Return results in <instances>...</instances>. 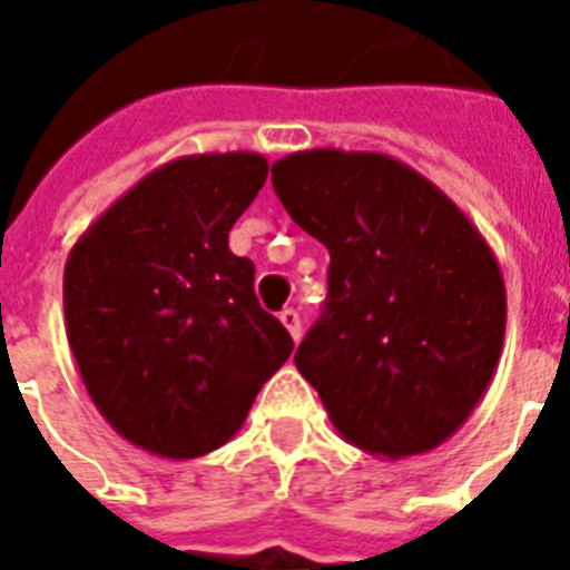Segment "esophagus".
<instances>
[{
	"label": "esophagus",
	"mask_w": 570,
	"mask_h": 570,
	"mask_svg": "<svg viewBox=\"0 0 570 570\" xmlns=\"http://www.w3.org/2000/svg\"><path fill=\"white\" fill-rule=\"evenodd\" d=\"M281 322H284V328L289 331V337L298 343V340H302V316H298L293 307H286V311H281Z\"/></svg>",
	"instance_id": "1"
}]
</instances>
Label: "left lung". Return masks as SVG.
<instances>
[{
  "instance_id": "left-lung-1",
  "label": "left lung",
  "mask_w": 570,
  "mask_h": 570,
  "mask_svg": "<svg viewBox=\"0 0 570 570\" xmlns=\"http://www.w3.org/2000/svg\"><path fill=\"white\" fill-rule=\"evenodd\" d=\"M272 183L331 254L325 311L295 366L340 438L384 459L441 446L503 352L505 284L485 236L387 154L298 150L272 165Z\"/></svg>"
}]
</instances>
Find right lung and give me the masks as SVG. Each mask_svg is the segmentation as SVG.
Returning <instances> with one entry per match:
<instances>
[{
    "mask_svg": "<svg viewBox=\"0 0 570 570\" xmlns=\"http://www.w3.org/2000/svg\"><path fill=\"white\" fill-rule=\"evenodd\" d=\"M268 174L259 154H195L156 168L79 236L65 328L106 423L163 459L239 432L293 337L259 307L254 263L227 233Z\"/></svg>",
    "mask_w": 570,
    "mask_h": 570,
    "instance_id": "1",
    "label": "right lung"
}]
</instances>
